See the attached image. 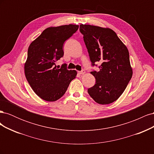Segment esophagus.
<instances>
[{
    "label": "esophagus",
    "instance_id": "1",
    "mask_svg": "<svg viewBox=\"0 0 154 154\" xmlns=\"http://www.w3.org/2000/svg\"><path fill=\"white\" fill-rule=\"evenodd\" d=\"M85 73V71L84 70H82V71H78V74H80V75H83V74H84Z\"/></svg>",
    "mask_w": 154,
    "mask_h": 154
}]
</instances>
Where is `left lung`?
Masks as SVG:
<instances>
[{
  "label": "left lung",
  "mask_w": 154,
  "mask_h": 154,
  "mask_svg": "<svg viewBox=\"0 0 154 154\" xmlns=\"http://www.w3.org/2000/svg\"><path fill=\"white\" fill-rule=\"evenodd\" d=\"M80 31L92 66L97 62L101 63L98 72H91L96 82L88 89V94L99 104L113 103L123 94L132 76L127 46L109 27L81 24Z\"/></svg>",
  "instance_id": "obj_1"
}]
</instances>
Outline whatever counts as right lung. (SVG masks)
Returning a JSON list of instances; mask_svg holds the SVG:
<instances>
[{"instance_id": "right-lung-1", "label": "right lung", "mask_w": 154, "mask_h": 154, "mask_svg": "<svg viewBox=\"0 0 154 154\" xmlns=\"http://www.w3.org/2000/svg\"><path fill=\"white\" fill-rule=\"evenodd\" d=\"M79 27L78 25L49 27L32 42L24 63L25 76L32 89L41 99L55 101L66 93L71 82L76 78L75 70L55 63L63 56V45Z\"/></svg>"}]
</instances>
